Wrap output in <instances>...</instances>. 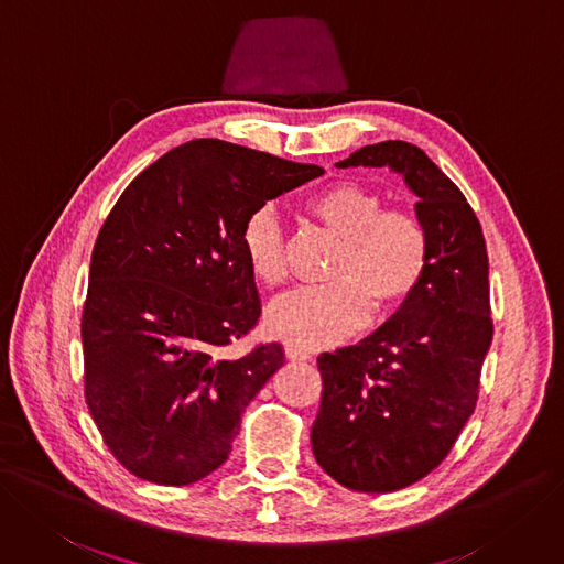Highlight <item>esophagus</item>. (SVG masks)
I'll list each match as a JSON object with an SVG mask.
<instances>
[{
  "label": "esophagus",
  "mask_w": 564,
  "mask_h": 564,
  "mask_svg": "<svg viewBox=\"0 0 564 564\" xmlns=\"http://www.w3.org/2000/svg\"><path fill=\"white\" fill-rule=\"evenodd\" d=\"M285 358L304 362V360H311V352L304 348H297V346H285Z\"/></svg>",
  "instance_id": "esophagus-1"
}]
</instances>
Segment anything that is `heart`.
Here are the masks:
<instances>
[{
  "instance_id": "b5f03b06",
  "label": "heart",
  "mask_w": 564,
  "mask_h": 564,
  "mask_svg": "<svg viewBox=\"0 0 564 564\" xmlns=\"http://www.w3.org/2000/svg\"><path fill=\"white\" fill-rule=\"evenodd\" d=\"M383 206L379 193L356 181L332 183L306 202V212L341 239V248L329 267L332 283L297 290L269 306L271 335L304 348L339 344L369 321L373 306L390 314L419 290L430 260L425 227L413 214ZM241 248L262 285L285 283V235L274 208L260 206L246 218Z\"/></svg>"
}]
</instances>
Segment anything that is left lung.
I'll return each mask as SVG.
<instances>
[{
    "mask_svg": "<svg viewBox=\"0 0 564 564\" xmlns=\"http://www.w3.org/2000/svg\"><path fill=\"white\" fill-rule=\"evenodd\" d=\"M337 166L402 174L430 241L425 276L390 321L318 358L316 463L344 488L394 492L440 467L474 413L492 341L486 239L460 187L419 145H362Z\"/></svg>",
    "mask_w": 564,
    "mask_h": 564,
    "instance_id": "left-lung-1",
    "label": "left lung"
}]
</instances>
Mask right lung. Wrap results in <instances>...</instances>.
Returning <instances> with one entry per match:
<instances>
[{
  "label": "right lung",
  "instance_id": "add662e5",
  "mask_svg": "<svg viewBox=\"0 0 564 564\" xmlns=\"http://www.w3.org/2000/svg\"><path fill=\"white\" fill-rule=\"evenodd\" d=\"M323 172L195 139L145 166L104 220L80 316L83 383L104 442L143 481L187 486L218 469L283 365L281 344L227 356L260 318L241 227Z\"/></svg>",
  "mask_w": 564,
  "mask_h": 564
}]
</instances>
